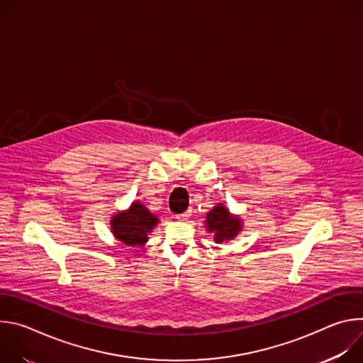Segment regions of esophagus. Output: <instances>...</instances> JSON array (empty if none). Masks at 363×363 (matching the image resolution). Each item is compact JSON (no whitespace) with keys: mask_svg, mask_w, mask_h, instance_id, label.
Listing matches in <instances>:
<instances>
[{"mask_svg":"<svg viewBox=\"0 0 363 363\" xmlns=\"http://www.w3.org/2000/svg\"><path fill=\"white\" fill-rule=\"evenodd\" d=\"M189 216H191V211H186V213H182V214L175 216V218H177L178 221H186V220L189 218Z\"/></svg>","mask_w":363,"mask_h":363,"instance_id":"1","label":"esophagus"}]
</instances>
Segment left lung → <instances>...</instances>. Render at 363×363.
I'll use <instances>...</instances> for the list:
<instances>
[{
	"mask_svg": "<svg viewBox=\"0 0 363 363\" xmlns=\"http://www.w3.org/2000/svg\"><path fill=\"white\" fill-rule=\"evenodd\" d=\"M205 230L214 235V241L221 244L234 240L242 231V220L240 216L231 214L221 202L214 205L205 216Z\"/></svg>",
	"mask_w": 363,
	"mask_h": 363,
	"instance_id": "8db88e82",
	"label": "left lung"
}]
</instances>
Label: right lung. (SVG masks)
I'll list each match as a JSON object with an SVG mask.
<instances>
[{"instance_id": "obj_1", "label": "right lung", "mask_w": 363, "mask_h": 363, "mask_svg": "<svg viewBox=\"0 0 363 363\" xmlns=\"http://www.w3.org/2000/svg\"><path fill=\"white\" fill-rule=\"evenodd\" d=\"M158 216L147 210L140 201H133L128 210L118 211L111 218V230L115 238L129 247H142L149 234L160 224Z\"/></svg>"}]
</instances>
